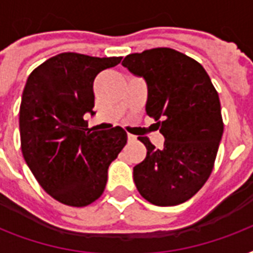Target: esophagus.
I'll return each instance as SVG.
<instances>
[{
    "instance_id": "esophagus-1",
    "label": "esophagus",
    "mask_w": 253,
    "mask_h": 253,
    "mask_svg": "<svg viewBox=\"0 0 253 253\" xmlns=\"http://www.w3.org/2000/svg\"><path fill=\"white\" fill-rule=\"evenodd\" d=\"M127 140L130 143L132 142H136V136L135 135H131V134H127Z\"/></svg>"
}]
</instances>
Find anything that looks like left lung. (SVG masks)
I'll return each mask as SVG.
<instances>
[{"label":"left lung","mask_w":253,"mask_h":253,"mask_svg":"<svg viewBox=\"0 0 253 253\" xmlns=\"http://www.w3.org/2000/svg\"><path fill=\"white\" fill-rule=\"evenodd\" d=\"M122 65L146 81L147 114L160 119L166 138L162 150L138 138L147 156L134 167L135 185L151 204H182L204 186L214 167L223 134L218 93L200 63L172 48L131 53Z\"/></svg>","instance_id":"left-lung-1"}]
</instances>
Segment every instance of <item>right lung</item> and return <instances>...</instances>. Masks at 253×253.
Instances as JSON below:
<instances>
[{"instance_id":"1","label":"right lung","mask_w":253,"mask_h":253,"mask_svg":"<svg viewBox=\"0 0 253 253\" xmlns=\"http://www.w3.org/2000/svg\"><path fill=\"white\" fill-rule=\"evenodd\" d=\"M122 57L65 52L34 69L19 109L22 154L41 186L68 206H86L101 197L107 169L127 142L126 131H90L93 81Z\"/></svg>"}]
</instances>
